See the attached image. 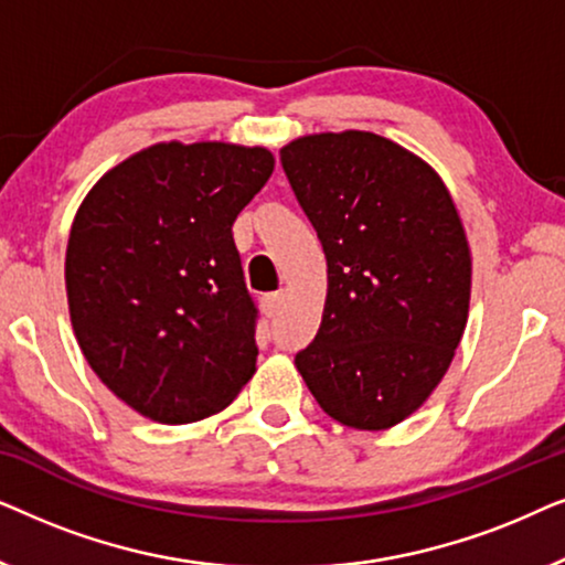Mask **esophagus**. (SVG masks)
Wrapping results in <instances>:
<instances>
[{"label": "esophagus", "instance_id": "obj_1", "mask_svg": "<svg viewBox=\"0 0 565 565\" xmlns=\"http://www.w3.org/2000/svg\"><path fill=\"white\" fill-rule=\"evenodd\" d=\"M262 303H265V311H267L269 316H275V313L282 308V303H285V290L267 292V296L262 298Z\"/></svg>", "mask_w": 565, "mask_h": 565}]
</instances>
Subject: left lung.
<instances>
[{"mask_svg": "<svg viewBox=\"0 0 565 565\" xmlns=\"http://www.w3.org/2000/svg\"><path fill=\"white\" fill-rule=\"evenodd\" d=\"M280 161L329 267L298 373L331 419L388 429L429 398L466 331L460 215L435 169L367 130L303 136Z\"/></svg>", "mask_w": 565, "mask_h": 565, "instance_id": "left-lung-1", "label": "left lung"}]
</instances>
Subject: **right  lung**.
Returning <instances> with one entry per match:
<instances>
[{
	"label": "right lung",
	"mask_w": 565,
	"mask_h": 565,
	"mask_svg": "<svg viewBox=\"0 0 565 565\" xmlns=\"http://www.w3.org/2000/svg\"><path fill=\"white\" fill-rule=\"evenodd\" d=\"M273 169L259 146L159 143L110 169L76 211L66 249L76 342L138 414L205 419L254 375L259 311L231 226Z\"/></svg>",
	"instance_id": "add662e5"
}]
</instances>
